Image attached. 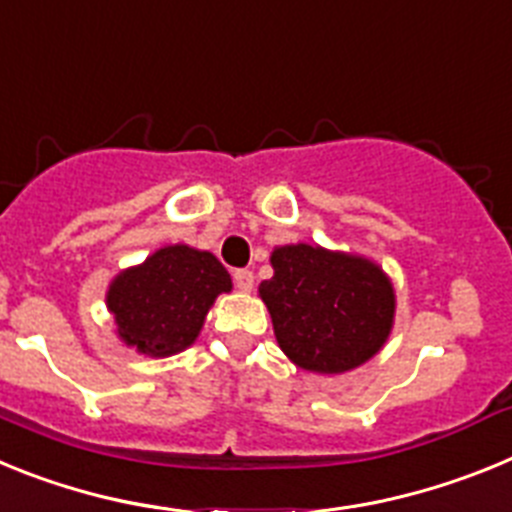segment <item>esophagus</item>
Segmentation results:
<instances>
[{
    "mask_svg": "<svg viewBox=\"0 0 512 512\" xmlns=\"http://www.w3.org/2000/svg\"><path fill=\"white\" fill-rule=\"evenodd\" d=\"M233 282L241 292H251L253 289V271L251 269H235L233 271Z\"/></svg>",
    "mask_w": 512,
    "mask_h": 512,
    "instance_id": "1",
    "label": "esophagus"
}]
</instances>
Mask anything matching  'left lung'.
<instances>
[{
    "mask_svg": "<svg viewBox=\"0 0 512 512\" xmlns=\"http://www.w3.org/2000/svg\"><path fill=\"white\" fill-rule=\"evenodd\" d=\"M274 277L259 295L279 348L318 374L351 372L384 346L395 320V289L374 261L320 246L271 253Z\"/></svg>",
    "mask_w": 512,
    "mask_h": 512,
    "instance_id": "obj_1",
    "label": "left lung"
}]
</instances>
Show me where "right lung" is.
<instances>
[{
  "mask_svg": "<svg viewBox=\"0 0 512 512\" xmlns=\"http://www.w3.org/2000/svg\"><path fill=\"white\" fill-rule=\"evenodd\" d=\"M233 282L210 251L158 248L140 266L117 274L107 292L117 336L146 356H171L200 336L207 310Z\"/></svg>",
  "mask_w": 512,
  "mask_h": 512,
  "instance_id": "1",
  "label": "right lung"
}]
</instances>
